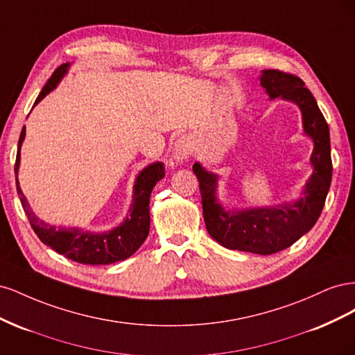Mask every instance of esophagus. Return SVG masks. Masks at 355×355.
<instances>
[{"label":"esophagus","mask_w":355,"mask_h":355,"mask_svg":"<svg viewBox=\"0 0 355 355\" xmlns=\"http://www.w3.org/2000/svg\"><path fill=\"white\" fill-rule=\"evenodd\" d=\"M191 155V142L189 139L185 136L178 137L175 144H173V149H171V166L173 164H180L187 161Z\"/></svg>","instance_id":"obj_1"}]
</instances>
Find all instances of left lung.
<instances>
[{
	"mask_svg": "<svg viewBox=\"0 0 355 355\" xmlns=\"http://www.w3.org/2000/svg\"><path fill=\"white\" fill-rule=\"evenodd\" d=\"M261 85L271 101L282 98L299 106L304 132L314 142L311 154L314 168L302 196L293 202L272 207L225 210L216 198L218 176L200 163L192 166V170L200 182L202 216L211 239L231 250L272 254L287 249L314 227L324 207L333 167L329 125L305 83L293 73L265 69Z\"/></svg>",
	"mask_w": 355,
	"mask_h": 355,
	"instance_id": "8db88e82",
	"label": "left lung"
}]
</instances>
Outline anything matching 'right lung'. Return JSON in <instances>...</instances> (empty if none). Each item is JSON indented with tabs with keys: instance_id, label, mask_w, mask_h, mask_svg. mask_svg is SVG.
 Returning a JSON list of instances; mask_svg holds the SVG:
<instances>
[{
	"instance_id": "right-lung-1",
	"label": "right lung",
	"mask_w": 355,
	"mask_h": 355,
	"mask_svg": "<svg viewBox=\"0 0 355 355\" xmlns=\"http://www.w3.org/2000/svg\"><path fill=\"white\" fill-rule=\"evenodd\" d=\"M69 63H63L55 72H53L49 81L42 87L41 93L34 103V106L44 99L46 96L56 89L63 75L68 72ZM25 127L19 137L17 155L15 164L16 173V188L20 196V202L29 219L32 230L35 231L38 239L46 245L51 247L59 254H63L68 259L85 263V265H110L118 261H124L130 257L139 247L144 244L149 234V198L151 192L158 180L166 176L163 163H153L145 167L137 175L133 187V202L128 210V216L118 227L106 232H90L80 228H65L53 227V225L40 220L35 213L31 210L29 202L19 187L17 171L20 164V146L25 139Z\"/></svg>"
}]
</instances>
